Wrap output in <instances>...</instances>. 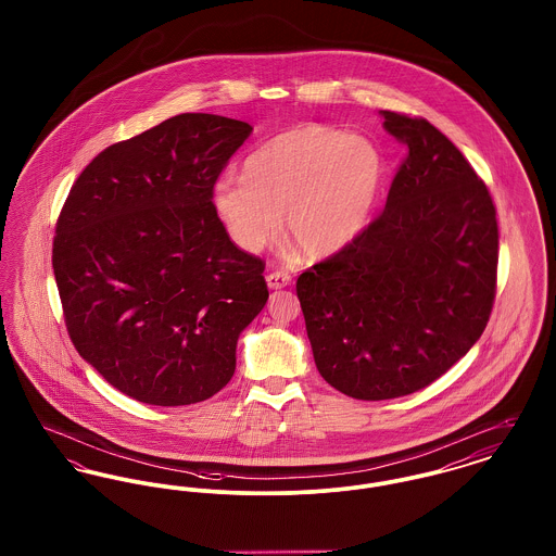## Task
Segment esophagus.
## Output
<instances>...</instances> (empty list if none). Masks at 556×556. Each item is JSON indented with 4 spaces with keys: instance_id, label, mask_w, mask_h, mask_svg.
I'll return each mask as SVG.
<instances>
[{
    "instance_id": "esophagus-1",
    "label": "esophagus",
    "mask_w": 556,
    "mask_h": 556,
    "mask_svg": "<svg viewBox=\"0 0 556 556\" xmlns=\"http://www.w3.org/2000/svg\"><path fill=\"white\" fill-rule=\"evenodd\" d=\"M266 283L270 290H281L292 283V275L288 270H273L266 275Z\"/></svg>"
}]
</instances>
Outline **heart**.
I'll return each instance as SVG.
<instances>
[{
	"label": "heart",
	"instance_id": "heart-1",
	"mask_svg": "<svg viewBox=\"0 0 556 556\" xmlns=\"http://www.w3.org/2000/svg\"><path fill=\"white\" fill-rule=\"evenodd\" d=\"M382 157L361 138L326 126H302L261 144L243 178L223 176L214 207L237 248L261 252L281 229L308 256L349 245L369 220L382 185Z\"/></svg>",
	"mask_w": 556,
	"mask_h": 556
}]
</instances>
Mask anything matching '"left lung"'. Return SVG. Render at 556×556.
<instances>
[{
	"label": "left lung",
	"mask_w": 556,
	"mask_h": 556,
	"mask_svg": "<svg viewBox=\"0 0 556 556\" xmlns=\"http://www.w3.org/2000/svg\"><path fill=\"white\" fill-rule=\"evenodd\" d=\"M382 117L407 147L382 214L295 281L319 374L363 401L441 378L481 338L497 281L485 182L425 117Z\"/></svg>",
	"instance_id": "8db88e82"
}]
</instances>
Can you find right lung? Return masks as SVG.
I'll return each instance as SVG.
<instances>
[{"label": "right lung", "instance_id": "1", "mask_svg": "<svg viewBox=\"0 0 556 556\" xmlns=\"http://www.w3.org/2000/svg\"><path fill=\"white\" fill-rule=\"evenodd\" d=\"M252 126L182 113L99 153L52 245L66 331L117 391L149 405L210 399L266 304L264 261L230 241L214 185Z\"/></svg>", "mask_w": 556, "mask_h": 556}]
</instances>
